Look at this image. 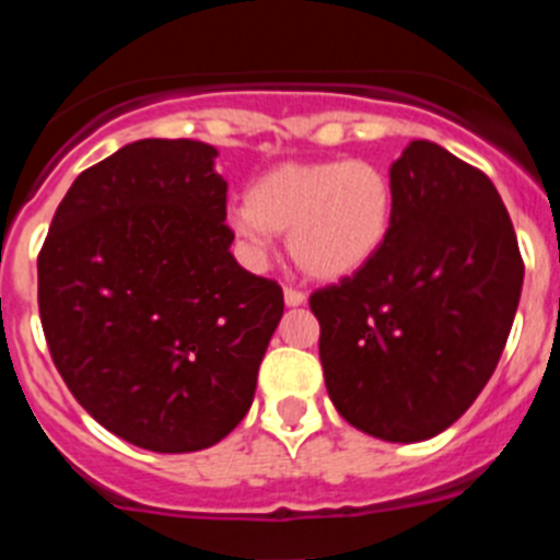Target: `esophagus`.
<instances>
[{
  "label": "esophagus",
  "mask_w": 560,
  "mask_h": 560,
  "mask_svg": "<svg viewBox=\"0 0 560 560\" xmlns=\"http://www.w3.org/2000/svg\"><path fill=\"white\" fill-rule=\"evenodd\" d=\"M283 300L289 308H296V305H305V294L303 291H296V289H285L283 291Z\"/></svg>",
  "instance_id": "esophagus-1"
}]
</instances>
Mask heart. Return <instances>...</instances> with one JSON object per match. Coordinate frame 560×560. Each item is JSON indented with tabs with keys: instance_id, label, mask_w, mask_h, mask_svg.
Wrapping results in <instances>:
<instances>
[{
	"instance_id": "1",
	"label": "heart",
	"mask_w": 560,
	"mask_h": 560,
	"mask_svg": "<svg viewBox=\"0 0 560 560\" xmlns=\"http://www.w3.org/2000/svg\"><path fill=\"white\" fill-rule=\"evenodd\" d=\"M393 221V182L364 160L285 162L226 210V224L255 260L269 255L275 232H289L291 260L325 283L368 269L387 246Z\"/></svg>"
}]
</instances>
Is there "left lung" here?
<instances>
[{
  "label": "left lung",
  "mask_w": 560,
  "mask_h": 560,
  "mask_svg": "<svg viewBox=\"0 0 560 560\" xmlns=\"http://www.w3.org/2000/svg\"><path fill=\"white\" fill-rule=\"evenodd\" d=\"M395 221L359 275L311 294L336 412L387 443H420L471 407L511 334L524 264L493 182L415 140L389 167Z\"/></svg>",
  "instance_id": "left-lung-1"
}]
</instances>
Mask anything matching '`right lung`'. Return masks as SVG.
<instances>
[{
    "label": "right lung",
    "mask_w": 560,
    "mask_h": 560,
    "mask_svg": "<svg viewBox=\"0 0 560 560\" xmlns=\"http://www.w3.org/2000/svg\"><path fill=\"white\" fill-rule=\"evenodd\" d=\"M219 151L137 140L83 171L38 255V311L69 393L131 446H215L249 412L283 289L232 257Z\"/></svg>",
    "instance_id": "right-lung-1"
}]
</instances>
